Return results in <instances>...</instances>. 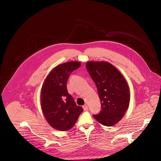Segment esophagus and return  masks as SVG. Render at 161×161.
<instances>
[{
  "mask_svg": "<svg viewBox=\"0 0 161 161\" xmlns=\"http://www.w3.org/2000/svg\"><path fill=\"white\" fill-rule=\"evenodd\" d=\"M83 108L84 111H86V110H88V106H87L86 104H85V105L83 106Z\"/></svg>",
  "mask_w": 161,
  "mask_h": 161,
  "instance_id": "esophagus-1",
  "label": "esophagus"
}]
</instances>
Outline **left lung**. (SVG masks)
I'll return each instance as SVG.
<instances>
[{"label":"left lung","instance_id":"8db88e82","mask_svg":"<svg viewBox=\"0 0 161 161\" xmlns=\"http://www.w3.org/2000/svg\"><path fill=\"white\" fill-rule=\"evenodd\" d=\"M86 68L97 86L101 103V111L94 117L103 125L113 126L128 109V85L117 69L107 62H88Z\"/></svg>","mask_w":161,"mask_h":161}]
</instances>
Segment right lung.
<instances>
[{
    "label": "right lung",
    "instance_id": "1",
    "mask_svg": "<svg viewBox=\"0 0 161 161\" xmlns=\"http://www.w3.org/2000/svg\"><path fill=\"white\" fill-rule=\"evenodd\" d=\"M81 66L79 62H68L53 69L42 87L41 104L44 116L54 129H71L83 111L68 93L67 82L71 73Z\"/></svg>",
    "mask_w": 161,
    "mask_h": 161
}]
</instances>
